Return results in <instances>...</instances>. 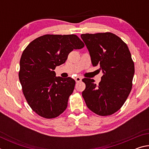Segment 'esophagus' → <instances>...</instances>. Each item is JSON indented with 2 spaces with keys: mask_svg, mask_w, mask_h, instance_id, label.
I'll use <instances>...</instances> for the list:
<instances>
[{
  "mask_svg": "<svg viewBox=\"0 0 149 149\" xmlns=\"http://www.w3.org/2000/svg\"><path fill=\"white\" fill-rule=\"evenodd\" d=\"M81 79H82V77H79V76H77V77H76L75 78V81H76L77 83V82H79V81H81Z\"/></svg>",
  "mask_w": 149,
  "mask_h": 149,
  "instance_id": "34e87169",
  "label": "esophagus"
}]
</instances>
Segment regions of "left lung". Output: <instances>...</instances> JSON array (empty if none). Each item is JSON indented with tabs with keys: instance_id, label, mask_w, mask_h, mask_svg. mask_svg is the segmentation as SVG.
I'll return each instance as SVG.
<instances>
[{
	"instance_id": "left-lung-1",
	"label": "left lung",
	"mask_w": 149,
	"mask_h": 149,
	"mask_svg": "<svg viewBox=\"0 0 149 149\" xmlns=\"http://www.w3.org/2000/svg\"><path fill=\"white\" fill-rule=\"evenodd\" d=\"M81 37L93 65H98L103 72L98 85L94 79H82L86 85L83 97L95 114L112 115L120 109L132 91L135 68L130 50L119 37L110 32L81 34Z\"/></svg>"
}]
</instances>
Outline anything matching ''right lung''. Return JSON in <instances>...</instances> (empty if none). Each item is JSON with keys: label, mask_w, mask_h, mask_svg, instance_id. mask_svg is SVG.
<instances>
[{"label": "right lung", "mask_w": 149, "mask_h": 149, "mask_svg": "<svg viewBox=\"0 0 149 149\" xmlns=\"http://www.w3.org/2000/svg\"><path fill=\"white\" fill-rule=\"evenodd\" d=\"M85 45L75 35H45L27 45L19 61V79L31 109L51 119L66 109L75 81L72 77H56L54 71L65 62L70 52Z\"/></svg>", "instance_id": "1"}]
</instances>
